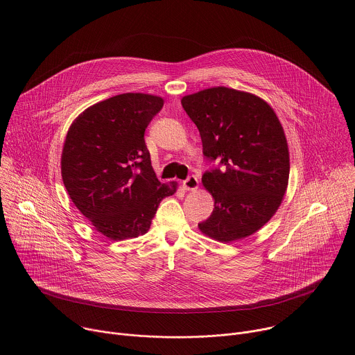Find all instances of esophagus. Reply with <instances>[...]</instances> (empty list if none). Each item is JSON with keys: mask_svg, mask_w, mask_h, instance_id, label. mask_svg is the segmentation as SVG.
Listing matches in <instances>:
<instances>
[{"mask_svg": "<svg viewBox=\"0 0 355 355\" xmlns=\"http://www.w3.org/2000/svg\"><path fill=\"white\" fill-rule=\"evenodd\" d=\"M182 187H184V189H187V191H195V189H198V187H199V180H198V177H196V175H189V177L182 182Z\"/></svg>", "mask_w": 355, "mask_h": 355, "instance_id": "34e87169", "label": "esophagus"}]
</instances>
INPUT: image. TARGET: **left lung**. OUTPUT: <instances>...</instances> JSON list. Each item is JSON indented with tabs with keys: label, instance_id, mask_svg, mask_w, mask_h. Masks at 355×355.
Listing matches in <instances>:
<instances>
[{
	"label": "left lung",
	"instance_id": "left-lung-1",
	"mask_svg": "<svg viewBox=\"0 0 355 355\" xmlns=\"http://www.w3.org/2000/svg\"><path fill=\"white\" fill-rule=\"evenodd\" d=\"M181 103L200 132L205 157L217 162L202 177L214 210L199 230L225 243L250 236L271 220L288 188L289 149L275 112L261 98L227 87Z\"/></svg>",
	"mask_w": 355,
	"mask_h": 355
}]
</instances>
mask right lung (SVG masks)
<instances>
[{
    "label": "right lung",
    "instance_id": "right-lung-1",
    "mask_svg": "<svg viewBox=\"0 0 355 355\" xmlns=\"http://www.w3.org/2000/svg\"><path fill=\"white\" fill-rule=\"evenodd\" d=\"M163 98L127 92L85 109L62 150V180L80 213L112 241L148 232L160 202L177 182L162 184L144 135Z\"/></svg>",
    "mask_w": 355,
    "mask_h": 355
}]
</instances>
